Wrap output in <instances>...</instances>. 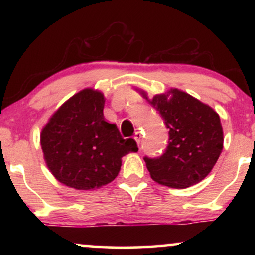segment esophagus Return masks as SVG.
Segmentation results:
<instances>
[{
  "label": "esophagus",
  "mask_w": 255,
  "mask_h": 255,
  "mask_svg": "<svg viewBox=\"0 0 255 255\" xmlns=\"http://www.w3.org/2000/svg\"><path fill=\"white\" fill-rule=\"evenodd\" d=\"M134 140L138 144V146L140 145V141H141V133H140V132H137V133L134 134Z\"/></svg>",
  "instance_id": "esophagus-1"
}]
</instances>
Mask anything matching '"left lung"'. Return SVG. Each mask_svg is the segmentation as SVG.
<instances>
[{
	"label": "left lung",
	"mask_w": 255,
	"mask_h": 255,
	"mask_svg": "<svg viewBox=\"0 0 255 255\" xmlns=\"http://www.w3.org/2000/svg\"><path fill=\"white\" fill-rule=\"evenodd\" d=\"M139 93L159 111L169 130L166 152L159 158H144L149 175L155 182L176 189L201 182L223 151L224 134L219 115L176 88L151 100L144 90Z\"/></svg>",
	"instance_id": "left-lung-1"
}]
</instances>
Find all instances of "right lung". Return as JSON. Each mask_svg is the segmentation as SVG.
<instances>
[{
  "label": "right lung",
  "instance_id": "add662e5",
  "mask_svg": "<svg viewBox=\"0 0 255 255\" xmlns=\"http://www.w3.org/2000/svg\"><path fill=\"white\" fill-rule=\"evenodd\" d=\"M104 95L82 89L52 115L40 133L44 160L59 182L76 190H94L116 179L122 158L137 152L116 124L104 120Z\"/></svg>",
  "mask_w": 255,
  "mask_h": 255
}]
</instances>
